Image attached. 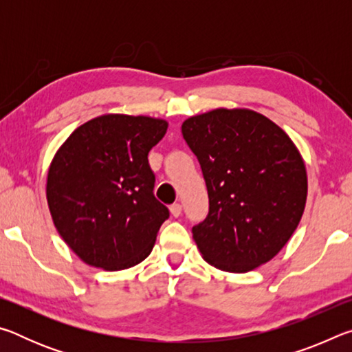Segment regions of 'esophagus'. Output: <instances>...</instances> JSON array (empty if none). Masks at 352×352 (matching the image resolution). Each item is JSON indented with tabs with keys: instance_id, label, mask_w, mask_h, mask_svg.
<instances>
[{
	"instance_id": "esophagus-1",
	"label": "esophagus",
	"mask_w": 352,
	"mask_h": 352,
	"mask_svg": "<svg viewBox=\"0 0 352 352\" xmlns=\"http://www.w3.org/2000/svg\"><path fill=\"white\" fill-rule=\"evenodd\" d=\"M170 214L174 217H178L182 214V205L180 204H172L170 205Z\"/></svg>"
}]
</instances>
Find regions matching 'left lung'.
I'll use <instances>...</instances> for the list:
<instances>
[{"label": "left lung", "instance_id": "obj_1", "mask_svg": "<svg viewBox=\"0 0 352 352\" xmlns=\"http://www.w3.org/2000/svg\"><path fill=\"white\" fill-rule=\"evenodd\" d=\"M184 141L197 157L210 211L192 226L204 259L245 273L279 253L307 197L306 166L275 122L247 109H217L186 119Z\"/></svg>", "mask_w": 352, "mask_h": 352}]
</instances>
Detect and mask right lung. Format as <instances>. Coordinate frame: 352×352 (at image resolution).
I'll use <instances>...</instances> for the list:
<instances>
[{"label": "right lung", "instance_id": "add662e5", "mask_svg": "<svg viewBox=\"0 0 352 352\" xmlns=\"http://www.w3.org/2000/svg\"><path fill=\"white\" fill-rule=\"evenodd\" d=\"M163 119L104 115L77 127L47 170L46 199L68 247L88 265L124 270L144 261L169 210L153 195L147 155Z\"/></svg>", "mask_w": 352, "mask_h": 352}]
</instances>
